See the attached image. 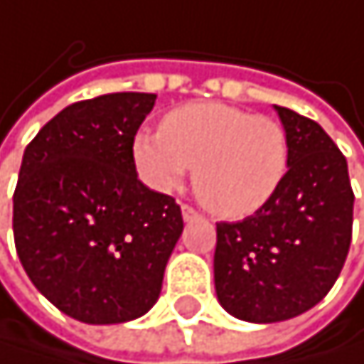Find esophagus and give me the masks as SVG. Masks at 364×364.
<instances>
[{
  "label": "esophagus",
  "mask_w": 364,
  "mask_h": 364,
  "mask_svg": "<svg viewBox=\"0 0 364 364\" xmlns=\"http://www.w3.org/2000/svg\"><path fill=\"white\" fill-rule=\"evenodd\" d=\"M182 217H184V221H193V219H197V210L184 204L182 206Z\"/></svg>",
  "instance_id": "1"
}]
</instances>
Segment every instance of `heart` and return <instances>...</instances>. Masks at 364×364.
I'll list each match as a JSON object with an SVG mask.
<instances>
[{
    "mask_svg": "<svg viewBox=\"0 0 364 364\" xmlns=\"http://www.w3.org/2000/svg\"><path fill=\"white\" fill-rule=\"evenodd\" d=\"M132 154L149 188L171 191L193 167L199 202L221 219H245L280 191L291 141L274 117L208 102L167 112L160 132L136 134Z\"/></svg>",
    "mask_w": 364,
    "mask_h": 364,
    "instance_id": "heart-1",
    "label": "heart"
}]
</instances>
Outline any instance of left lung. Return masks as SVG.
Here are the masks:
<instances>
[{
	"label": "left lung",
	"instance_id": "1",
	"mask_svg": "<svg viewBox=\"0 0 364 364\" xmlns=\"http://www.w3.org/2000/svg\"><path fill=\"white\" fill-rule=\"evenodd\" d=\"M276 110L291 141L280 191L252 217L217 223V299L232 317L252 323L311 311L334 287L352 243L348 160L317 121Z\"/></svg>",
	"mask_w": 364,
	"mask_h": 364
}]
</instances>
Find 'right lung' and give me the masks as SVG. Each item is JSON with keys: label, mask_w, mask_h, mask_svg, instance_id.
I'll list each match as a JSON object with an SVG mask.
<instances>
[{"label": "right lung", "mask_w": 364, "mask_h": 364, "mask_svg": "<svg viewBox=\"0 0 364 364\" xmlns=\"http://www.w3.org/2000/svg\"><path fill=\"white\" fill-rule=\"evenodd\" d=\"M154 93H110L67 106L26 147L12 230L32 284L65 315L123 323L156 304L184 221L147 188L134 136Z\"/></svg>", "instance_id": "1"}]
</instances>
